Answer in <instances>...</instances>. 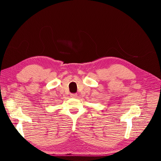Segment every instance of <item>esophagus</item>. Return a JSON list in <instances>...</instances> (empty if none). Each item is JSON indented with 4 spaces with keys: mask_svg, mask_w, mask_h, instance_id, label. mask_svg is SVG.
Here are the masks:
<instances>
[{
    "mask_svg": "<svg viewBox=\"0 0 161 161\" xmlns=\"http://www.w3.org/2000/svg\"><path fill=\"white\" fill-rule=\"evenodd\" d=\"M77 94H71L70 95V97H72V98H76V97H77Z\"/></svg>",
    "mask_w": 161,
    "mask_h": 161,
    "instance_id": "34e87169",
    "label": "esophagus"
}]
</instances>
